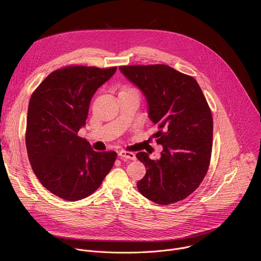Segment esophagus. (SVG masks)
I'll use <instances>...</instances> for the list:
<instances>
[{
    "instance_id": "esophagus-1",
    "label": "esophagus",
    "mask_w": 261,
    "mask_h": 261,
    "mask_svg": "<svg viewBox=\"0 0 261 261\" xmlns=\"http://www.w3.org/2000/svg\"><path fill=\"white\" fill-rule=\"evenodd\" d=\"M119 156H120L121 158H124V159L136 160L135 154L132 153V152H128V151H121V152H119Z\"/></svg>"
}]
</instances>
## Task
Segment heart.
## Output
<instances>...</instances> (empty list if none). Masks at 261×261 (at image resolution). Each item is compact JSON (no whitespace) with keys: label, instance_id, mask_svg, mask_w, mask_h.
I'll list each match as a JSON object with an SVG mask.
<instances>
[{"label":"heart","instance_id":"1","mask_svg":"<svg viewBox=\"0 0 261 261\" xmlns=\"http://www.w3.org/2000/svg\"><path fill=\"white\" fill-rule=\"evenodd\" d=\"M124 91H136V90H134V89H130V88H129V89H125Z\"/></svg>","mask_w":261,"mask_h":261}]
</instances>
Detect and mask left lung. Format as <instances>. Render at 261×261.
Listing matches in <instances>:
<instances>
[{"mask_svg":"<svg viewBox=\"0 0 261 261\" xmlns=\"http://www.w3.org/2000/svg\"><path fill=\"white\" fill-rule=\"evenodd\" d=\"M121 72L144 94L148 117L158 126L159 160L144 152L136 157L147 168L138 191L158 204L188 197L204 178L211 161L213 117L197 82L162 64L121 66Z\"/></svg>","mask_w":261,"mask_h":261,"instance_id":"obj_1","label":"left lung"}]
</instances>
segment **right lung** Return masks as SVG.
Segmentation results:
<instances>
[{"instance_id":"1","label":"right lung","mask_w":261,"mask_h":261,"mask_svg":"<svg viewBox=\"0 0 261 261\" xmlns=\"http://www.w3.org/2000/svg\"><path fill=\"white\" fill-rule=\"evenodd\" d=\"M117 67L67 66L51 72L31 96L25 145L32 169L49 192L68 201L93 194L113 168L116 152H95L77 135L95 92Z\"/></svg>"}]
</instances>
